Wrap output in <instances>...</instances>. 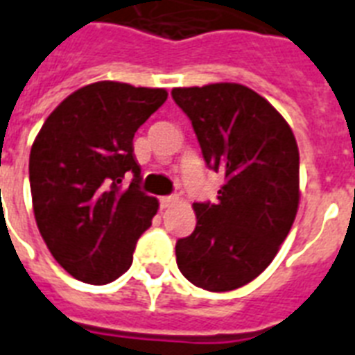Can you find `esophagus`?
<instances>
[{"mask_svg": "<svg viewBox=\"0 0 355 355\" xmlns=\"http://www.w3.org/2000/svg\"><path fill=\"white\" fill-rule=\"evenodd\" d=\"M178 202H180V198L178 196H163L161 198V207H172V205H175Z\"/></svg>", "mask_w": 355, "mask_h": 355, "instance_id": "esophagus-1", "label": "esophagus"}]
</instances>
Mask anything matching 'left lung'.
<instances>
[{"instance_id":"8db88e82","label":"left lung","mask_w":355,"mask_h":355,"mask_svg":"<svg viewBox=\"0 0 355 355\" xmlns=\"http://www.w3.org/2000/svg\"><path fill=\"white\" fill-rule=\"evenodd\" d=\"M209 168L226 183L215 203H192L196 227L175 243L181 274L211 293L259 276L289 235L300 202V153L285 118L248 87L174 89Z\"/></svg>"}]
</instances>
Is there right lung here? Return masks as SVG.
<instances>
[{
  "instance_id": "obj_1",
  "label": "right lung",
  "mask_w": 355,
  "mask_h": 355,
  "mask_svg": "<svg viewBox=\"0 0 355 355\" xmlns=\"http://www.w3.org/2000/svg\"><path fill=\"white\" fill-rule=\"evenodd\" d=\"M168 98L164 89L98 81L46 118L31 146L35 220L55 261L79 282L105 285L133 263L157 198L139 189L137 129ZM125 173L134 181L123 185Z\"/></svg>"
}]
</instances>
